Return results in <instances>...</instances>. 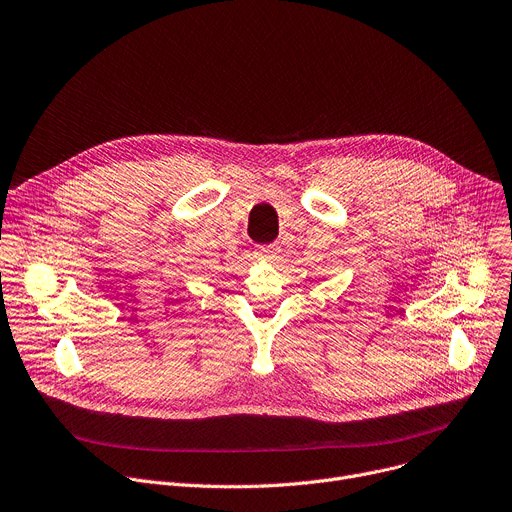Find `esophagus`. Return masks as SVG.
I'll use <instances>...</instances> for the list:
<instances>
[{
  "label": "esophagus",
  "mask_w": 512,
  "mask_h": 512,
  "mask_svg": "<svg viewBox=\"0 0 512 512\" xmlns=\"http://www.w3.org/2000/svg\"><path fill=\"white\" fill-rule=\"evenodd\" d=\"M255 255H257V259H261V261H273V259L277 257V247H273V245H269V247H259V249L255 251Z\"/></svg>",
  "instance_id": "1"
}]
</instances>
